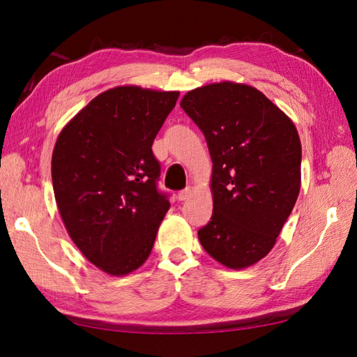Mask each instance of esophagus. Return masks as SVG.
Segmentation results:
<instances>
[{"label":"esophagus","instance_id":"esophagus-1","mask_svg":"<svg viewBox=\"0 0 357 357\" xmlns=\"http://www.w3.org/2000/svg\"><path fill=\"white\" fill-rule=\"evenodd\" d=\"M190 196H192V188L188 187V188H185V190H181L178 193V199L179 201H187L188 198H190Z\"/></svg>","mask_w":357,"mask_h":357}]
</instances>
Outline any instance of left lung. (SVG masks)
Wrapping results in <instances>:
<instances>
[{"label": "left lung", "instance_id": "1", "mask_svg": "<svg viewBox=\"0 0 357 357\" xmlns=\"http://www.w3.org/2000/svg\"><path fill=\"white\" fill-rule=\"evenodd\" d=\"M181 107L206 136L213 162V215L198 231L201 245L227 268H247L275 247L298 199V130L262 92L239 82L190 90Z\"/></svg>", "mask_w": 357, "mask_h": 357}]
</instances>
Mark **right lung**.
Listing matches in <instances>:
<instances>
[{
    "instance_id": "1",
    "label": "right lung",
    "mask_w": 357,
    "mask_h": 357,
    "mask_svg": "<svg viewBox=\"0 0 357 357\" xmlns=\"http://www.w3.org/2000/svg\"><path fill=\"white\" fill-rule=\"evenodd\" d=\"M179 92L119 86L93 98L64 126L52 183L64 227L79 252L112 276L147 261L170 208L151 151Z\"/></svg>"
}]
</instances>
